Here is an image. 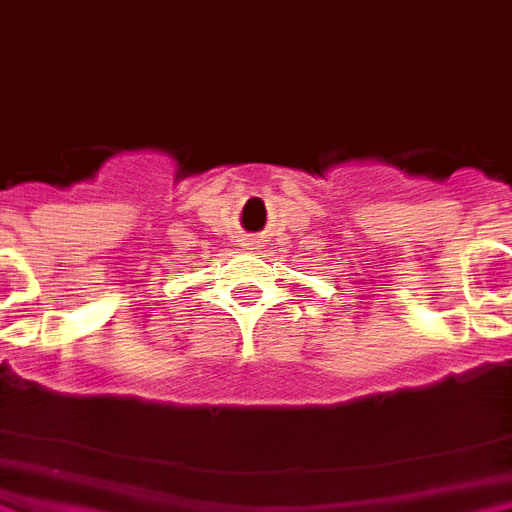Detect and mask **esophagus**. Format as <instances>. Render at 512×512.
Wrapping results in <instances>:
<instances>
[{"label":"esophagus","instance_id":"esophagus-1","mask_svg":"<svg viewBox=\"0 0 512 512\" xmlns=\"http://www.w3.org/2000/svg\"><path fill=\"white\" fill-rule=\"evenodd\" d=\"M244 247H247V249H257V241H252V239H249L247 244H244Z\"/></svg>","mask_w":512,"mask_h":512}]
</instances>
